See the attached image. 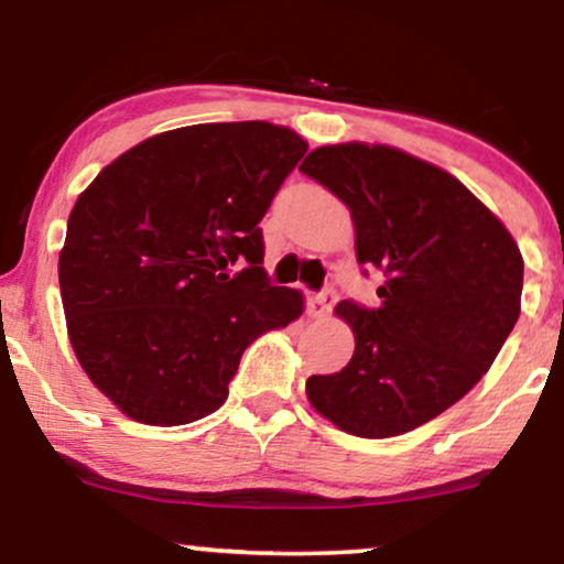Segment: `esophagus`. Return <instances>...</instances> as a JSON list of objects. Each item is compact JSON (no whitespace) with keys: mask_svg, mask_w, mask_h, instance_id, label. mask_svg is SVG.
<instances>
[{"mask_svg":"<svg viewBox=\"0 0 564 564\" xmlns=\"http://www.w3.org/2000/svg\"><path fill=\"white\" fill-rule=\"evenodd\" d=\"M336 303V295L334 290H326V292H318V295H311L307 297V315L311 318H323V315L330 313V307Z\"/></svg>","mask_w":564,"mask_h":564,"instance_id":"34e87169","label":"esophagus"}]
</instances>
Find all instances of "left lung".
<instances>
[{
	"instance_id": "1",
	"label": "left lung",
	"mask_w": 564,
	"mask_h": 564,
	"mask_svg": "<svg viewBox=\"0 0 564 564\" xmlns=\"http://www.w3.org/2000/svg\"><path fill=\"white\" fill-rule=\"evenodd\" d=\"M300 172L349 207L359 264L384 274L372 311L334 307L357 346L341 372L307 377V400L361 438L419 429L480 382L519 321V246L457 176L392 145H321Z\"/></svg>"
}]
</instances>
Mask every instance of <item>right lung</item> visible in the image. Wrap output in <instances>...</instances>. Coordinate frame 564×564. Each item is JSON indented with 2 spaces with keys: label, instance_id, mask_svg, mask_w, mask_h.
I'll use <instances>...</instances> for the list:
<instances>
[{
  "label": "right lung",
  "instance_id": "right-lung-1",
  "mask_svg": "<svg viewBox=\"0 0 564 564\" xmlns=\"http://www.w3.org/2000/svg\"><path fill=\"white\" fill-rule=\"evenodd\" d=\"M305 151L264 120L176 128L76 199L58 253L68 341L128 419L184 426L218 411L246 346L303 315V292L267 280L259 223Z\"/></svg>",
  "mask_w": 564,
  "mask_h": 564
}]
</instances>
